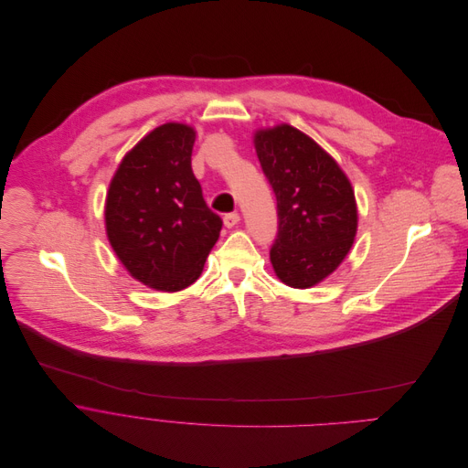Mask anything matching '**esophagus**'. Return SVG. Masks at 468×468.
I'll list each match as a JSON object with an SVG mask.
<instances>
[{"instance_id":"1","label":"esophagus","mask_w":468,"mask_h":468,"mask_svg":"<svg viewBox=\"0 0 468 468\" xmlns=\"http://www.w3.org/2000/svg\"><path fill=\"white\" fill-rule=\"evenodd\" d=\"M223 223H225V227H227V229H232V227H236V225L239 223V214H238V212H232V214H225V218H223Z\"/></svg>"}]
</instances>
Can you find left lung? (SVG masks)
<instances>
[{
  "instance_id": "left-lung-1",
  "label": "left lung",
  "mask_w": 468,
  "mask_h": 468,
  "mask_svg": "<svg viewBox=\"0 0 468 468\" xmlns=\"http://www.w3.org/2000/svg\"><path fill=\"white\" fill-rule=\"evenodd\" d=\"M254 147L276 197L272 269L292 288H312L337 269L354 243L352 186L335 160L292 125L258 131Z\"/></svg>"
}]
</instances>
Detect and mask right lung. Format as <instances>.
<instances>
[{
	"label": "right lung",
	"mask_w": 468,
	"mask_h": 468,
	"mask_svg": "<svg viewBox=\"0 0 468 468\" xmlns=\"http://www.w3.org/2000/svg\"><path fill=\"white\" fill-rule=\"evenodd\" d=\"M194 142L188 125L156 127L125 154L107 194V236L116 256L160 292L196 282L223 227L192 171Z\"/></svg>",
	"instance_id": "right-lung-1"
}]
</instances>
